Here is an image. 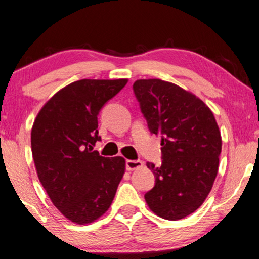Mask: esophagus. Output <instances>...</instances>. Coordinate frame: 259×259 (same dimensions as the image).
Returning a JSON list of instances; mask_svg holds the SVG:
<instances>
[{"mask_svg": "<svg viewBox=\"0 0 259 259\" xmlns=\"http://www.w3.org/2000/svg\"><path fill=\"white\" fill-rule=\"evenodd\" d=\"M143 165H144V163L139 160H128L125 163L126 170H128V171H134V170L143 168Z\"/></svg>", "mask_w": 259, "mask_h": 259, "instance_id": "esophagus-1", "label": "esophagus"}]
</instances>
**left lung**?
<instances>
[{"label": "left lung", "mask_w": 259, "mask_h": 259, "mask_svg": "<svg viewBox=\"0 0 259 259\" xmlns=\"http://www.w3.org/2000/svg\"><path fill=\"white\" fill-rule=\"evenodd\" d=\"M134 93L148 129L161 136V166L146 163L155 176L146 203L159 217L178 221L200 208L211 191L222 152L221 131L211 109L171 82L137 80Z\"/></svg>", "instance_id": "1"}]
</instances>
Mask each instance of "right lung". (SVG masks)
I'll use <instances>...</instances> for the list:
<instances>
[{
	"label": "right lung",
	"mask_w": 259,
	"mask_h": 259,
	"mask_svg": "<svg viewBox=\"0 0 259 259\" xmlns=\"http://www.w3.org/2000/svg\"><path fill=\"white\" fill-rule=\"evenodd\" d=\"M128 80L71 83L43 105L30 134L38 179L55 207L78 225L90 224L111 207L125 171L122 156L94 151L98 114Z\"/></svg>",
	"instance_id": "add662e5"
}]
</instances>
